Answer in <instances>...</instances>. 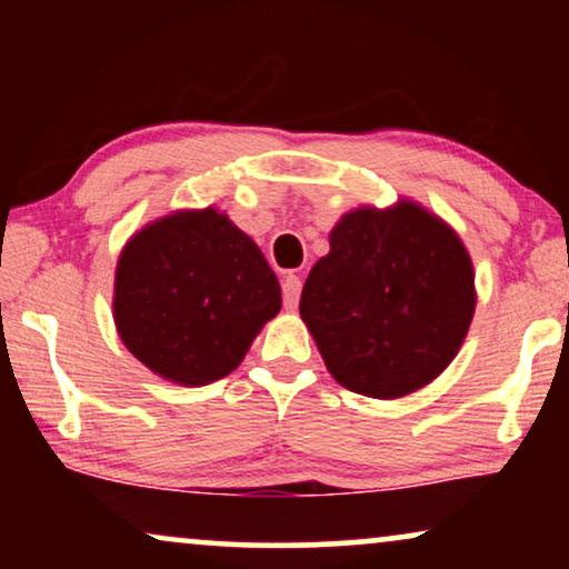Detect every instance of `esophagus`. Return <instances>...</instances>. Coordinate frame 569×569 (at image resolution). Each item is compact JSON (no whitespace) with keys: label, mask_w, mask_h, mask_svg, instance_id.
<instances>
[{"label":"esophagus","mask_w":569,"mask_h":569,"mask_svg":"<svg viewBox=\"0 0 569 569\" xmlns=\"http://www.w3.org/2000/svg\"><path fill=\"white\" fill-rule=\"evenodd\" d=\"M300 290H302V282L298 274H292V271H287L282 277V295H284V308L295 310L298 308V300H300Z\"/></svg>","instance_id":"obj_1"}]
</instances>
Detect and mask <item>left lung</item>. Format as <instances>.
I'll return each mask as SVG.
<instances>
[{
    "label": "left lung",
    "mask_w": 569,
    "mask_h": 569,
    "mask_svg": "<svg viewBox=\"0 0 569 569\" xmlns=\"http://www.w3.org/2000/svg\"><path fill=\"white\" fill-rule=\"evenodd\" d=\"M329 246L300 295L326 370L370 399H401L432 383L477 308L461 236L419 201L399 199L341 214Z\"/></svg>",
    "instance_id": "left-lung-1"
}]
</instances>
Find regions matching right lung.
I'll list each match as a JSON object with an SVG mask.
<instances>
[{"mask_svg":"<svg viewBox=\"0 0 569 569\" xmlns=\"http://www.w3.org/2000/svg\"><path fill=\"white\" fill-rule=\"evenodd\" d=\"M279 308L282 290L261 248L217 207L147 222L116 261V331L176 386L230 376Z\"/></svg>","mask_w":569,"mask_h":569,"instance_id":"obj_1","label":"right lung"}]
</instances>
